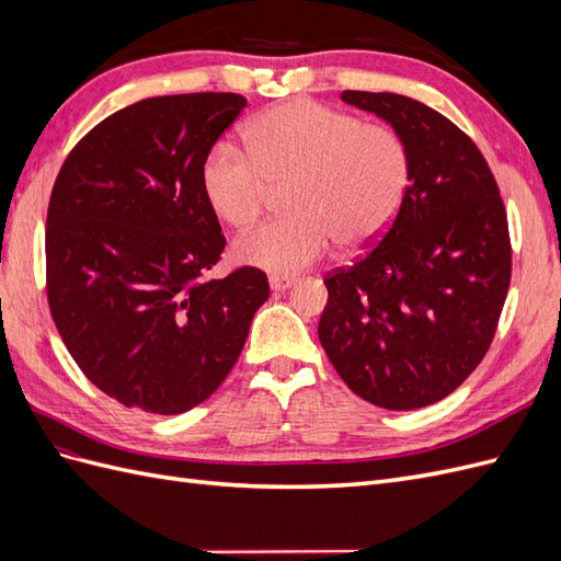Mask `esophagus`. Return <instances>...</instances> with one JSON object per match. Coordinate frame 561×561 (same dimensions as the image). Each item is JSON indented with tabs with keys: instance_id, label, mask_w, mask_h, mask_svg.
Wrapping results in <instances>:
<instances>
[{
	"instance_id": "34e87169",
	"label": "esophagus",
	"mask_w": 561,
	"mask_h": 561,
	"mask_svg": "<svg viewBox=\"0 0 561 561\" xmlns=\"http://www.w3.org/2000/svg\"><path fill=\"white\" fill-rule=\"evenodd\" d=\"M295 283H297V278H290V276H271L268 278V285H271V290H274V293L290 290Z\"/></svg>"
}]
</instances>
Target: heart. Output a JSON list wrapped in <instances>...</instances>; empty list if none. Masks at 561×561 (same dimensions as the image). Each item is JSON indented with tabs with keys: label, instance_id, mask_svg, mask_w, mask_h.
Instances as JSON below:
<instances>
[{
	"label": "heart",
	"instance_id": "obj_1",
	"mask_svg": "<svg viewBox=\"0 0 561 561\" xmlns=\"http://www.w3.org/2000/svg\"><path fill=\"white\" fill-rule=\"evenodd\" d=\"M248 150L217 142L203 163L215 213L245 229L266 210L274 186L293 184V215L236 241V260L274 276H295L342 250L367 248L388 231L410 186V157L396 130L358 116L290 100L248 126Z\"/></svg>",
	"mask_w": 561,
	"mask_h": 561
}]
</instances>
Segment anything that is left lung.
<instances>
[{
	"instance_id": "1",
	"label": "left lung",
	"mask_w": 561,
	"mask_h": 561,
	"mask_svg": "<svg viewBox=\"0 0 561 561\" xmlns=\"http://www.w3.org/2000/svg\"><path fill=\"white\" fill-rule=\"evenodd\" d=\"M342 100L400 135L410 186L375 250L325 278L318 339L355 396L419 410L489 351L511 285L507 217L480 149L447 116L398 93Z\"/></svg>"
}]
</instances>
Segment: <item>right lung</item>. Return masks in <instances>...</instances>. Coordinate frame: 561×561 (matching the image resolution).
Masks as SVG:
<instances>
[{"label": "right lung", "instance_id": "add662e5", "mask_svg": "<svg viewBox=\"0 0 561 561\" xmlns=\"http://www.w3.org/2000/svg\"><path fill=\"white\" fill-rule=\"evenodd\" d=\"M245 105L236 93L140 100L83 135L56 178L50 316L83 375L126 407L168 416L210 398L268 299L260 268L206 278L227 241L203 163Z\"/></svg>", "mask_w": 561, "mask_h": 561}]
</instances>
